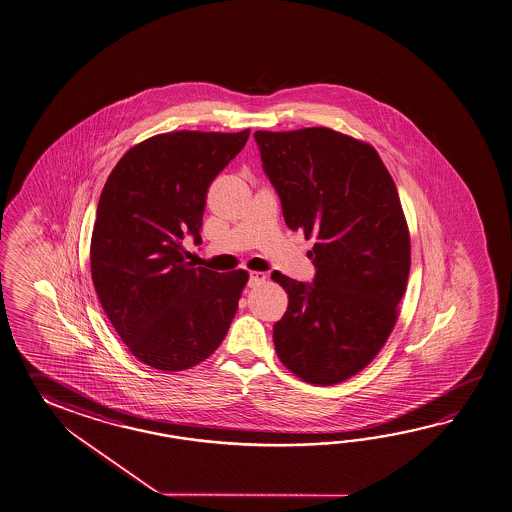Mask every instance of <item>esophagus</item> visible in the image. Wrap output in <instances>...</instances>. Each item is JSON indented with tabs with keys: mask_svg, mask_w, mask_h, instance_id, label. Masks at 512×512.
Instances as JSON below:
<instances>
[{
	"mask_svg": "<svg viewBox=\"0 0 512 512\" xmlns=\"http://www.w3.org/2000/svg\"><path fill=\"white\" fill-rule=\"evenodd\" d=\"M264 281H266V273L251 272L250 279H248V286H250V288H257V286H261Z\"/></svg>",
	"mask_w": 512,
	"mask_h": 512,
	"instance_id": "obj_1",
	"label": "esophagus"
}]
</instances>
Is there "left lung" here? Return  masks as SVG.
I'll list each match as a JSON object with an SVG mask.
<instances>
[{"label":"left lung","instance_id":"obj_1","mask_svg":"<svg viewBox=\"0 0 512 512\" xmlns=\"http://www.w3.org/2000/svg\"><path fill=\"white\" fill-rule=\"evenodd\" d=\"M253 136L286 226L315 237L312 284L272 273L288 293L275 350L306 383H341L379 354L407 290L410 237L396 184L374 147L334 129Z\"/></svg>","mask_w":512,"mask_h":512}]
</instances>
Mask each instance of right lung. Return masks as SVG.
Instances as JSON below:
<instances>
[{
    "instance_id": "add662e5",
    "label": "right lung",
    "mask_w": 512,
    "mask_h": 512,
    "mask_svg": "<svg viewBox=\"0 0 512 512\" xmlns=\"http://www.w3.org/2000/svg\"><path fill=\"white\" fill-rule=\"evenodd\" d=\"M248 136L250 129L151 136L105 182L91 239L94 290L129 352L157 370L208 359L239 308L248 272L193 268L182 240L202 242L209 184Z\"/></svg>"
}]
</instances>
